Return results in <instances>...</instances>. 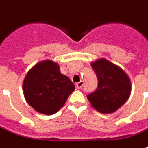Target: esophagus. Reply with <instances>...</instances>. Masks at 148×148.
Returning a JSON list of instances; mask_svg holds the SVG:
<instances>
[{
	"label": "esophagus",
	"instance_id": "1",
	"mask_svg": "<svg viewBox=\"0 0 148 148\" xmlns=\"http://www.w3.org/2000/svg\"><path fill=\"white\" fill-rule=\"evenodd\" d=\"M83 85H84V82H83L82 81V82H79L76 83V87H77V89H82V88Z\"/></svg>",
	"mask_w": 148,
	"mask_h": 148
}]
</instances>
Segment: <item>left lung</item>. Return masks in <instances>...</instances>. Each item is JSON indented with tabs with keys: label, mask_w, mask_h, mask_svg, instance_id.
Returning <instances> with one entry per match:
<instances>
[{
	"label": "left lung",
	"mask_w": 148,
	"mask_h": 148,
	"mask_svg": "<svg viewBox=\"0 0 148 148\" xmlns=\"http://www.w3.org/2000/svg\"><path fill=\"white\" fill-rule=\"evenodd\" d=\"M98 78V87L87 95L90 105L102 114H111L119 109L131 94V82L122 68L105 58L91 62Z\"/></svg>",
	"instance_id": "obj_1"
}]
</instances>
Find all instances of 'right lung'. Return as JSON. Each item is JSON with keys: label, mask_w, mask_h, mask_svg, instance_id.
Masks as SVG:
<instances>
[{"label": "right lung", "mask_w": 148, "mask_h": 148, "mask_svg": "<svg viewBox=\"0 0 148 148\" xmlns=\"http://www.w3.org/2000/svg\"><path fill=\"white\" fill-rule=\"evenodd\" d=\"M74 90L73 82L60 72L59 65L52 60L34 66L23 82V92L28 104L47 115L59 110Z\"/></svg>", "instance_id": "right-lung-1"}]
</instances>
